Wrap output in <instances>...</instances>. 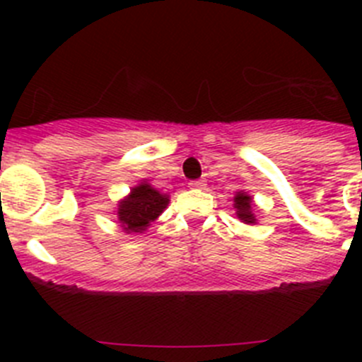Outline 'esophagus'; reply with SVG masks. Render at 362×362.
<instances>
[{"label": "esophagus", "instance_id": "obj_1", "mask_svg": "<svg viewBox=\"0 0 362 362\" xmlns=\"http://www.w3.org/2000/svg\"><path fill=\"white\" fill-rule=\"evenodd\" d=\"M204 185H206V183H204L203 179H197V181H192L190 187H192V188H203Z\"/></svg>", "mask_w": 362, "mask_h": 362}]
</instances>
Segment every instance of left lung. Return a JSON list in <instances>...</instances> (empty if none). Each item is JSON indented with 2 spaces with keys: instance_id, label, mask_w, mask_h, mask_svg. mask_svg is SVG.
<instances>
[{
  "instance_id": "1",
  "label": "left lung",
  "mask_w": 362,
  "mask_h": 362,
  "mask_svg": "<svg viewBox=\"0 0 362 362\" xmlns=\"http://www.w3.org/2000/svg\"><path fill=\"white\" fill-rule=\"evenodd\" d=\"M235 209H238V216L243 223H255V217L252 214V197L246 196L245 192H238V196L233 197Z\"/></svg>"
}]
</instances>
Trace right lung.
I'll return each instance as SVG.
<instances>
[{"instance_id": "right-lung-1", "label": "right lung", "mask_w": 362, "mask_h": 362, "mask_svg": "<svg viewBox=\"0 0 362 362\" xmlns=\"http://www.w3.org/2000/svg\"><path fill=\"white\" fill-rule=\"evenodd\" d=\"M168 197L153 190L150 185L143 183L132 190L129 197L119 203L117 217L127 233L143 232L150 226L152 221L159 217V214L166 209Z\"/></svg>"}]
</instances>
